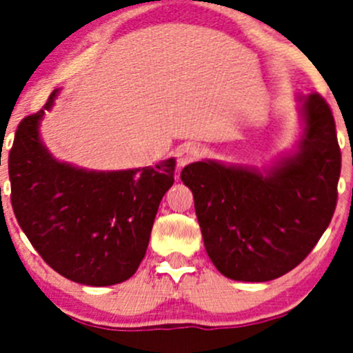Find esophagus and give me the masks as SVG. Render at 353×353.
I'll return each instance as SVG.
<instances>
[{"label": "esophagus", "instance_id": "obj_1", "mask_svg": "<svg viewBox=\"0 0 353 353\" xmlns=\"http://www.w3.org/2000/svg\"><path fill=\"white\" fill-rule=\"evenodd\" d=\"M198 155H199V148L196 145L193 143L183 145V147L177 150V163H179V167H184L188 165V163L194 162V160L198 159Z\"/></svg>", "mask_w": 353, "mask_h": 353}]
</instances>
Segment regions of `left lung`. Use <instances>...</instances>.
<instances>
[{
	"label": "left lung",
	"mask_w": 353,
	"mask_h": 353,
	"mask_svg": "<svg viewBox=\"0 0 353 353\" xmlns=\"http://www.w3.org/2000/svg\"><path fill=\"white\" fill-rule=\"evenodd\" d=\"M297 145L261 167L199 160L181 181L193 191L210 259L237 282H270L294 270L330 225L341 154L330 105L297 95Z\"/></svg>",
	"instance_id": "8db88e82"
}]
</instances>
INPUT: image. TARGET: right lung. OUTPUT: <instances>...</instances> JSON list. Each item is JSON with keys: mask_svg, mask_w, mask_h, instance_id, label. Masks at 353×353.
<instances>
[{"mask_svg": "<svg viewBox=\"0 0 353 353\" xmlns=\"http://www.w3.org/2000/svg\"><path fill=\"white\" fill-rule=\"evenodd\" d=\"M58 94L59 88L15 133L8 157L13 212L59 275L81 285H116L145 258L157 210L174 184L176 159L124 170L61 162L41 138V121Z\"/></svg>", "mask_w": 353, "mask_h": 353, "instance_id": "add662e5", "label": "right lung"}]
</instances>
